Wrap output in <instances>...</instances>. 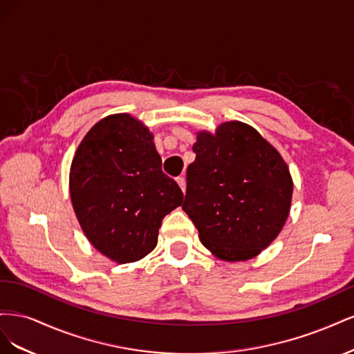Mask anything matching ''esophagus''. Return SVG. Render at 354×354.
Here are the masks:
<instances>
[{
	"instance_id": "34e87169",
	"label": "esophagus",
	"mask_w": 354,
	"mask_h": 354,
	"mask_svg": "<svg viewBox=\"0 0 354 354\" xmlns=\"http://www.w3.org/2000/svg\"><path fill=\"white\" fill-rule=\"evenodd\" d=\"M177 183H178V186H180V189L183 190V192H186V178L181 176V177H177Z\"/></svg>"
}]
</instances>
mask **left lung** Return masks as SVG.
<instances>
[{"label": "left lung", "instance_id": "left-lung-1", "mask_svg": "<svg viewBox=\"0 0 354 354\" xmlns=\"http://www.w3.org/2000/svg\"><path fill=\"white\" fill-rule=\"evenodd\" d=\"M187 167L183 209L202 245L224 261H245L267 248L288 218L292 178L282 156L248 124L201 131Z\"/></svg>", "mask_w": 354, "mask_h": 354}]
</instances>
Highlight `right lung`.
I'll return each instance as SVG.
<instances>
[{
    "mask_svg": "<svg viewBox=\"0 0 354 354\" xmlns=\"http://www.w3.org/2000/svg\"><path fill=\"white\" fill-rule=\"evenodd\" d=\"M69 187L85 236L120 264L153 251L160 223L183 202L178 185L162 173L153 136L128 113L106 116L85 134Z\"/></svg>",
    "mask_w": 354,
    "mask_h": 354,
    "instance_id": "right-lung-1",
    "label": "right lung"
}]
</instances>
